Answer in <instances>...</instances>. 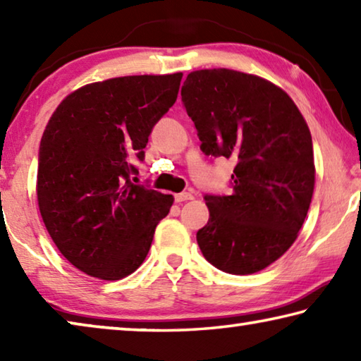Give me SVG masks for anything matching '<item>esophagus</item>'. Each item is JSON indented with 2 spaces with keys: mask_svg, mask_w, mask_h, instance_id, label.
I'll use <instances>...</instances> for the list:
<instances>
[{
  "mask_svg": "<svg viewBox=\"0 0 361 361\" xmlns=\"http://www.w3.org/2000/svg\"><path fill=\"white\" fill-rule=\"evenodd\" d=\"M191 199H192V194H191V192H180V194H175V202H176V204L186 202V200H191Z\"/></svg>",
  "mask_w": 361,
  "mask_h": 361,
  "instance_id": "34e87169",
  "label": "esophagus"
}]
</instances>
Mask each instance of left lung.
Returning <instances> with one entry per match:
<instances>
[{"label":"left lung","mask_w":361,"mask_h":361,"mask_svg":"<svg viewBox=\"0 0 361 361\" xmlns=\"http://www.w3.org/2000/svg\"><path fill=\"white\" fill-rule=\"evenodd\" d=\"M181 102L205 156L232 157L229 195L205 194L210 216L197 231L205 259L247 276L272 264L293 242L312 200V137L282 89L234 70L189 73Z\"/></svg>","instance_id":"1"}]
</instances>
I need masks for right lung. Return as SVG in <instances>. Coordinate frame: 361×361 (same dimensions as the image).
Instances as JSON below:
<instances>
[{"mask_svg":"<svg viewBox=\"0 0 361 361\" xmlns=\"http://www.w3.org/2000/svg\"><path fill=\"white\" fill-rule=\"evenodd\" d=\"M181 73L84 85L60 103L42 133L38 205L49 235L79 271L119 280L149 252L170 194L135 185L145 146L178 97Z\"/></svg>","mask_w":361,"mask_h":361,"instance_id":"obj_1","label":"right lung"}]
</instances>
